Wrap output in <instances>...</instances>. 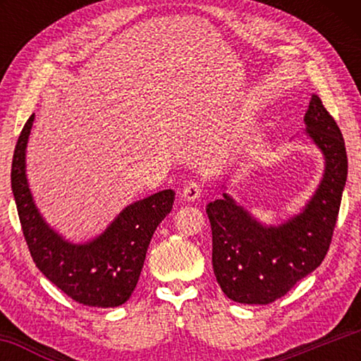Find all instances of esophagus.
<instances>
[{
  "label": "esophagus",
  "mask_w": 361,
  "mask_h": 361,
  "mask_svg": "<svg viewBox=\"0 0 361 361\" xmlns=\"http://www.w3.org/2000/svg\"><path fill=\"white\" fill-rule=\"evenodd\" d=\"M200 194H202V185L197 180H191L188 181V185L183 188V199L189 200V202H194L195 199L200 197Z\"/></svg>",
  "instance_id": "obj_1"
}]
</instances>
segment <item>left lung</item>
<instances>
[{
	"mask_svg": "<svg viewBox=\"0 0 361 361\" xmlns=\"http://www.w3.org/2000/svg\"><path fill=\"white\" fill-rule=\"evenodd\" d=\"M304 121L325 154L326 170L301 215L279 228H262L229 195L207 205L213 271L235 302L269 304L285 296L322 264L331 245L347 180L345 143L320 97L312 95Z\"/></svg>",
	"mask_w": 361,
	"mask_h": 361,
	"instance_id": "1",
	"label": "left lung"
}]
</instances>
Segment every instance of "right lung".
<instances>
[{
	"label": "right lung",
	"instance_id": "obj_1",
	"mask_svg": "<svg viewBox=\"0 0 361 361\" xmlns=\"http://www.w3.org/2000/svg\"><path fill=\"white\" fill-rule=\"evenodd\" d=\"M35 114L28 118L12 156L11 186L23 237L36 267L66 296L90 307H118L130 298L146 250L159 223L170 213L172 189L132 204L105 234L87 245H73L47 228L33 204L25 176V146Z\"/></svg>",
	"mask_w": 361,
	"mask_h": 361
}]
</instances>
